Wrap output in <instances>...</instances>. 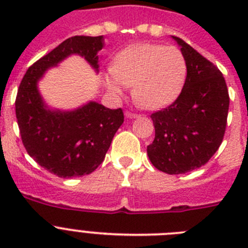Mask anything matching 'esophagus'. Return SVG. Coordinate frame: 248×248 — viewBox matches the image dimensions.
<instances>
[{
	"label": "esophagus",
	"mask_w": 248,
	"mask_h": 248,
	"mask_svg": "<svg viewBox=\"0 0 248 248\" xmlns=\"http://www.w3.org/2000/svg\"><path fill=\"white\" fill-rule=\"evenodd\" d=\"M125 117L129 118V119H135V118H138V114L131 113V111H126Z\"/></svg>",
	"instance_id": "obj_1"
}]
</instances>
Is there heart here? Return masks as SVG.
Listing matches in <instances>:
<instances>
[{
  "mask_svg": "<svg viewBox=\"0 0 248 248\" xmlns=\"http://www.w3.org/2000/svg\"><path fill=\"white\" fill-rule=\"evenodd\" d=\"M105 78L109 91L123 93V85L133 87L138 105L150 110L165 108L181 93L187 76L183 52L174 46L139 43L122 50Z\"/></svg>",
  "mask_w": 248,
  "mask_h": 248,
  "instance_id": "obj_1",
  "label": "heart"
}]
</instances>
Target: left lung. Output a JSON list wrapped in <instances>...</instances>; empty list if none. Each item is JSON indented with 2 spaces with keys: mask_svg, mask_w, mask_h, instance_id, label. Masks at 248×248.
<instances>
[{
  "mask_svg": "<svg viewBox=\"0 0 248 248\" xmlns=\"http://www.w3.org/2000/svg\"><path fill=\"white\" fill-rule=\"evenodd\" d=\"M187 64L180 95L151 114L155 139L148 146L151 164L170 175L185 174L205 165L222 143L229 113V91L222 73L179 37Z\"/></svg>",
  "mask_w": 248,
  "mask_h": 248,
  "instance_id": "obj_1",
  "label": "left lung"
}]
</instances>
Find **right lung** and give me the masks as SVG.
I'll list each match as a JSON object with an SVG mask.
<instances>
[{"label": "right lung", "instance_id": "obj_1", "mask_svg": "<svg viewBox=\"0 0 248 248\" xmlns=\"http://www.w3.org/2000/svg\"><path fill=\"white\" fill-rule=\"evenodd\" d=\"M104 37L74 36L65 39L26 72L16 97V117L22 143L37 164L59 177L93 172L104 160L114 135L124 122L122 109L89 102L74 110L50 109L38 91L46 72L78 54L98 72V52Z\"/></svg>", "mask_w": 248, "mask_h": 248}]
</instances>
